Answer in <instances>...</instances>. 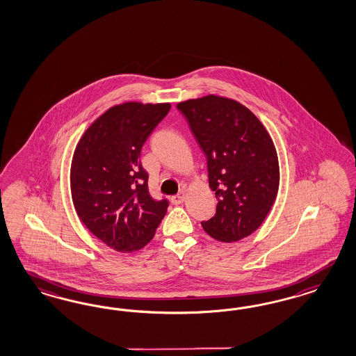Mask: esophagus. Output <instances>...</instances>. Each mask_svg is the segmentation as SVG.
I'll use <instances>...</instances> for the list:
<instances>
[{"label":"esophagus","instance_id":"obj_1","mask_svg":"<svg viewBox=\"0 0 356 356\" xmlns=\"http://www.w3.org/2000/svg\"><path fill=\"white\" fill-rule=\"evenodd\" d=\"M184 198H185V193H184V191H181L180 193L172 195L171 201H172V204H175V205H180L183 202Z\"/></svg>","mask_w":356,"mask_h":356}]
</instances>
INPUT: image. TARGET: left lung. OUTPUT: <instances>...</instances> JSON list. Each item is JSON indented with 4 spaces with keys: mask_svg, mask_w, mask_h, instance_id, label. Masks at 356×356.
<instances>
[{
    "mask_svg": "<svg viewBox=\"0 0 356 356\" xmlns=\"http://www.w3.org/2000/svg\"><path fill=\"white\" fill-rule=\"evenodd\" d=\"M207 159L216 214L202 222L222 243L249 236L269 214L280 189V162L269 131L237 100L206 95L177 103Z\"/></svg>",
    "mask_w": 356,
    "mask_h": 356,
    "instance_id": "1",
    "label": "left lung"
}]
</instances>
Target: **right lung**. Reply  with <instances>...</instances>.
<instances>
[{"instance_id":"obj_1","label":"right lung","mask_w":356,"mask_h":356,"mask_svg":"<svg viewBox=\"0 0 356 356\" xmlns=\"http://www.w3.org/2000/svg\"><path fill=\"white\" fill-rule=\"evenodd\" d=\"M171 103L125 102L107 109L83 133L72 158L76 216L109 248L131 253L147 245L167 213L149 193L140 149Z\"/></svg>"}]
</instances>
